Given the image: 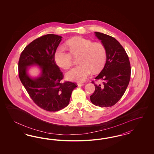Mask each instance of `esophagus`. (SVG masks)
Masks as SVG:
<instances>
[{
  "mask_svg": "<svg viewBox=\"0 0 154 154\" xmlns=\"http://www.w3.org/2000/svg\"><path fill=\"white\" fill-rule=\"evenodd\" d=\"M84 85V84H82V83H78V84H77V86H83Z\"/></svg>",
  "mask_w": 154,
  "mask_h": 154,
  "instance_id": "1",
  "label": "esophagus"
}]
</instances>
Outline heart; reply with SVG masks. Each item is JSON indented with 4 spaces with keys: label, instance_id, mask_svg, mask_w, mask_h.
I'll return each instance as SVG.
<instances>
[{
    "label": "heart",
    "instance_id": "b5f03b06",
    "mask_svg": "<svg viewBox=\"0 0 154 154\" xmlns=\"http://www.w3.org/2000/svg\"><path fill=\"white\" fill-rule=\"evenodd\" d=\"M66 46L59 47L55 53L56 64L63 69H68L72 65L73 56L80 55V65L68 71L66 79L75 82H84L91 75L92 70L97 72L102 69L107 58V50L100 42L93 43L88 39L75 37L66 42Z\"/></svg>",
    "mask_w": 154,
    "mask_h": 154
}]
</instances>
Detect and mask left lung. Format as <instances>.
<instances>
[{"mask_svg":"<svg viewBox=\"0 0 154 154\" xmlns=\"http://www.w3.org/2000/svg\"><path fill=\"white\" fill-rule=\"evenodd\" d=\"M95 34L106 48L107 58L102 70L95 78L102 79L103 84H94L95 90L90 100L97 106L111 107L121 99L129 85L130 61L125 50L115 38L99 32Z\"/></svg>","mask_w":154,"mask_h":154,"instance_id":"8db88e82","label":"left lung"}]
</instances>
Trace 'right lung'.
Wrapping results in <instances>:
<instances>
[{
	"mask_svg": "<svg viewBox=\"0 0 154 154\" xmlns=\"http://www.w3.org/2000/svg\"><path fill=\"white\" fill-rule=\"evenodd\" d=\"M62 37L47 34L33 41L22 52L19 61V78L30 98L38 106L50 112L66 107L76 85L69 81L61 83L63 73L56 65L55 53ZM37 66L40 73L33 78L28 68Z\"/></svg>",
	"mask_w": 154,
	"mask_h": 154,
	"instance_id": "obj_1",
	"label": "right lung"
}]
</instances>
